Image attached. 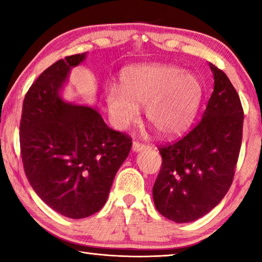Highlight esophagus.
<instances>
[{"label":"esophagus","instance_id":"obj_1","mask_svg":"<svg viewBox=\"0 0 262 262\" xmlns=\"http://www.w3.org/2000/svg\"><path fill=\"white\" fill-rule=\"evenodd\" d=\"M133 151L134 152H140L142 150L147 149V145L143 143H140V142H133Z\"/></svg>","mask_w":262,"mask_h":262}]
</instances>
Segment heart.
<instances>
[{"mask_svg":"<svg viewBox=\"0 0 262 262\" xmlns=\"http://www.w3.org/2000/svg\"><path fill=\"white\" fill-rule=\"evenodd\" d=\"M203 86L196 75L173 64H141L123 70L120 89L110 88L106 101L115 126L136 121L141 107L159 135L174 136L187 128L200 105Z\"/></svg>","mask_w":262,"mask_h":262,"instance_id":"1","label":"heart"}]
</instances>
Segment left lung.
I'll use <instances>...</instances> for the list:
<instances>
[{
  "label": "left lung",
  "instance_id": "1",
  "mask_svg": "<svg viewBox=\"0 0 262 262\" xmlns=\"http://www.w3.org/2000/svg\"><path fill=\"white\" fill-rule=\"evenodd\" d=\"M209 67L214 91L200 122L178 142L159 148L163 163L154 202L176 223L196 221L219 205L232 184L242 145L241 99L227 75Z\"/></svg>",
  "mask_w": 262,
  "mask_h": 262
}]
</instances>
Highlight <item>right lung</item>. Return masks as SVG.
<instances>
[{"label": "right lung", "instance_id": "right-lung-1", "mask_svg": "<svg viewBox=\"0 0 262 262\" xmlns=\"http://www.w3.org/2000/svg\"><path fill=\"white\" fill-rule=\"evenodd\" d=\"M86 53L47 68L26 94L19 126L25 174L53 210L78 220L105 205L132 140L106 125L97 107L63 98L70 70Z\"/></svg>", "mask_w": 262, "mask_h": 262}]
</instances>
